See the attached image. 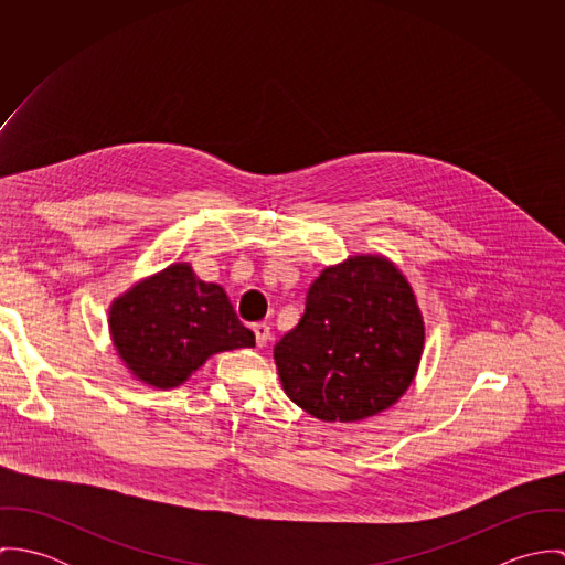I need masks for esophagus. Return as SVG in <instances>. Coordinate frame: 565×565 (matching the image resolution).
I'll list each match as a JSON object with an SVG mask.
<instances>
[{"label":"esophagus","mask_w":565,"mask_h":565,"mask_svg":"<svg viewBox=\"0 0 565 565\" xmlns=\"http://www.w3.org/2000/svg\"><path fill=\"white\" fill-rule=\"evenodd\" d=\"M252 330H254V337H256V345H258V348L267 345V341L271 339V330H269V326L265 322H258L252 326Z\"/></svg>","instance_id":"34e87169"}]
</instances>
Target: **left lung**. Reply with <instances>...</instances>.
I'll return each instance as SVG.
<instances>
[{"mask_svg": "<svg viewBox=\"0 0 565 565\" xmlns=\"http://www.w3.org/2000/svg\"><path fill=\"white\" fill-rule=\"evenodd\" d=\"M424 318L406 276L383 254L326 265L307 309L274 348L285 394L322 422H361L411 387Z\"/></svg>", "mask_w": 565, "mask_h": 565, "instance_id": "left-lung-1", "label": "left lung"}]
</instances>
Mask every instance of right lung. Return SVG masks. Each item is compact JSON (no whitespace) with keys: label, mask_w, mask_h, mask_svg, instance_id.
Returning a JSON list of instances; mask_svg holds the SVG:
<instances>
[{"label":"right lung","mask_w":565,"mask_h":565,"mask_svg":"<svg viewBox=\"0 0 565 565\" xmlns=\"http://www.w3.org/2000/svg\"><path fill=\"white\" fill-rule=\"evenodd\" d=\"M108 332L130 376L154 390H175L213 354L254 345L224 287L200 280L186 260L115 296Z\"/></svg>","instance_id":"right-lung-1"}]
</instances>
